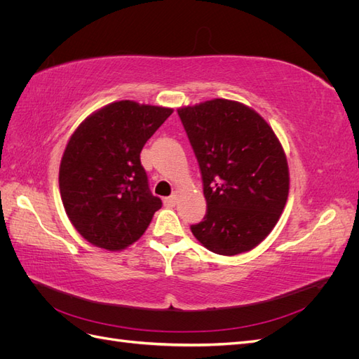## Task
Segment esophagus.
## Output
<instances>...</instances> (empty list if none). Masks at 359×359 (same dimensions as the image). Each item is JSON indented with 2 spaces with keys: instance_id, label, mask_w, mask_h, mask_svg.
I'll use <instances>...</instances> for the list:
<instances>
[{
  "instance_id": "34e87169",
  "label": "esophagus",
  "mask_w": 359,
  "mask_h": 359,
  "mask_svg": "<svg viewBox=\"0 0 359 359\" xmlns=\"http://www.w3.org/2000/svg\"><path fill=\"white\" fill-rule=\"evenodd\" d=\"M177 199H178V196H177L175 193H173L172 196H169V198L165 199V205L169 206V208H173V206H175V203H177Z\"/></svg>"
}]
</instances>
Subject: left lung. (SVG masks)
<instances>
[{"mask_svg": "<svg viewBox=\"0 0 359 359\" xmlns=\"http://www.w3.org/2000/svg\"><path fill=\"white\" fill-rule=\"evenodd\" d=\"M198 158L206 214L191 224L212 253L250 252L274 229L289 194L286 154L273 128L252 107L214 99L180 107Z\"/></svg>", "mask_w": 359, "mask_h": 359, "instance_id": "left-lung-1", "label": "left lung"}]
</instances>
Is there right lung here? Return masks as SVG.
Segmentation results:
<instances>
[{"label": "right lung", "mask_w": 359, "mask_h": 359, "mask_svg": "<svg viewBox=\"0 0 359 359\" xmlns=\"http://www.w3.org/2000/svg\"><path fill=\"white\" fill-rule=\"evenodd\" d=\"M173 111L121 100L74 130L60 165V193L86 241L119 252L144 235L161 201L148 186L140 151Z\"/></svg>", "instance_id": "obj_1"}]
</instances>
